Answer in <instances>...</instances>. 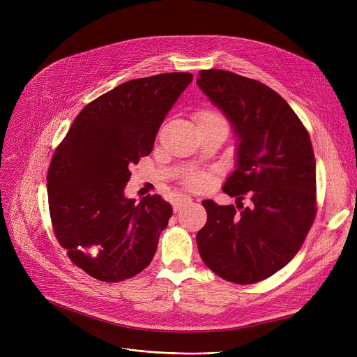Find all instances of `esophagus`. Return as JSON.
<instances>
[{"mask_svg":"<svg viewBox=\"0 0 357 357\" xmlns=\"http://www.w3.org/2000/svg\"><path fill=\"white\" fill-rule=\"evenodd\" d=\"M192 202V198L186 197V195H176L174 199H172V207H174V211H179L182 207H185V205H188Z\"/></svg>","mask_w":357,"mask_h":357,"instance_id":"obj_1","label":"esophagus"}]
</instances>
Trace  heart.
I'll list each match as a JSON object with an SVG mask.
<instances>
[{
  "mask_svg": "<svg viewBox=\"0 0 357 357\" xmlns=\"http://www.w3.org/2000/svg\"><path fill=\"white\" fill-rule=\"evenodd\" d=\"M195 121H197L198 126H204V124L218 123V121H224V120L218 114V112H215L213 109L202 108V109H198L195 112ZM210 181H211V178H210V174H207V172H192V174H188V175L183 176L182 183L188 190L199 191V190L207 188Z\"/></svg>",
  "mask_w": 357,
  "mask_h": 357,
  "instance_id": "b5f03b06",
  "label": "heart"
}]
</instances>
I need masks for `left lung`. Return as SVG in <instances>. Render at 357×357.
Wrapping results in <instances>:
<instances>
[{
    "instance_id": "obj_1",
    "label": "left lung",
    "mask_w": 357,
    "mask_h": 357,
    "mask_svg": "<svg viewBox=\"0 0 357 357\" xmlns=\"http://www.w3.org/2000/svg\"><path fill=\"white\" fill-rule=\"evenodd\" d=\"M197 82L240 142L237 167L222 188L237 205L202 201L207 222L197 234L198 250L220 278L256 284L289 264L315 220L311 139L288 102L265 84L221 69L199 70ZM246 195L249 208L241 202Z\"/></svg>"
}]
</instances>
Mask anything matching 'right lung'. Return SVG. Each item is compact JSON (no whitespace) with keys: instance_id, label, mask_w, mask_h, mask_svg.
<instances>
[{"instance_id":"obj_1","label":"right lung","mask_w":357,"mask_h":357,"mask_svg":"<svg viewBox=\"0 0 357 357\" xmlns=\"http://www.w3.org/2000/svg\"><path fill=\"white\" fill-rule=\"evenodd\" d=\"M192 73L131 79L91 101L56 147L47 198L56 240L73 265L121 282L152 261L172 207L159 195L124 197L130 166L150 155L158 130Z\"/></svg>"}]
</instances>
